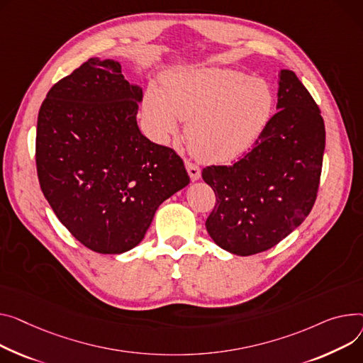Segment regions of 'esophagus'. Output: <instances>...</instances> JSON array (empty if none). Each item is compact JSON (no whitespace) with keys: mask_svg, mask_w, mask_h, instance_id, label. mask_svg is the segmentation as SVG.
Returning <instances> with one entry per match:
<instances>
[{"mask_svg":"<svg viewBox=\"0 0 363 363\" xmlns=\"http://www.w3.org/2000/svg\"><path fill=\"white\" fill-rule=\"evenodd\" d=\"M185 166H186L188 175H189V178H191L192 181L200 179L201 171H200V167H199L196 163H192V162H189V160H185Z\"/></svg>","mask_w":363,"mask_h":363,"instance_id":"34e87169","label":"esophagus"}]
</instances>
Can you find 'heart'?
Instances as JSON below:
<instances>
[{
  "mask_svg": "<svg viewBox=\"0 0 363 363\" xmlns=\"http://www.w3.org/2000/svg\"><path fill=\"white\" fill-rule=\"evenodd\" d=\"M274 108L269 82L214 67L169 72L162 90L152 87L144 98V113L160 137L174 134L178 121H188L191 152L214 163L244 155L269 127Z\"/></svg>",
  "mask_w": 363,
  "mask_h": 363,
  "instance_id": "obj_1",
  "label": "heart"
}]
</instances>
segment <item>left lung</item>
<instances>
[{"label": "left lung", "instance_id": "8db88e82", "mask_svg": "<svg viewBox=\"0 0 363 363\" xmlns=\"http://www.w3.org/2000/svg\"><path fill=\"white\" fill-rule=\"evenodd\" d=\"M279 76V112L254 146L233 164L201 172L216 196L207 232L236 255L277 245L305 220L318 194L325 147L321 111L294 71Z\"/></svg>", "mask_w": 363, "mask_h": 363}]
</instances>
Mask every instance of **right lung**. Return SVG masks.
I'll list each match as a JSON object with an SVG mask.
<instances>
[{"mask_svg": "<svg viewBox=\"0 0 363 363\" xmlns=\"http://www.w3.org/2000/svg\"><path fill=\"white\" fill-rule=\"evenodd\" d=\"M140 86L90 58L48 91L36 128L40 189L58 220L99 254L138 245L157 207L189 184L182 159L137 125Z\"/></svg>", "mask_w": 363, "mask_h": 363, "instance_id": "obj_1", "label": "right lung"}]
</instances>
